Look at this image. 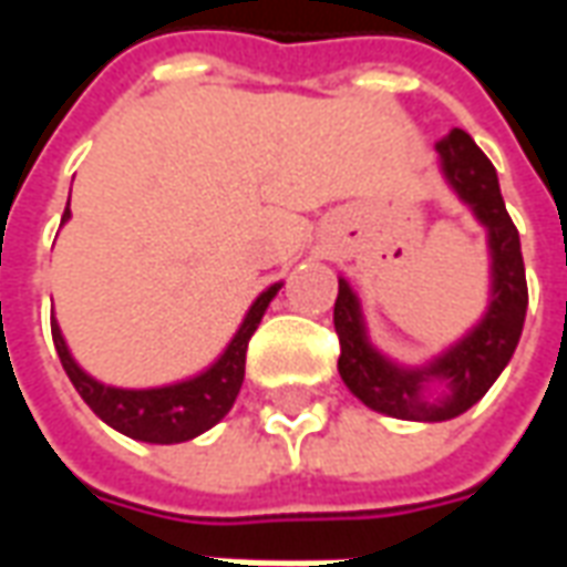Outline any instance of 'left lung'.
Here are the masks:
<instances>
[{"label": "left lung", "instance_id": "1", "mask_svg": "<svg viewBox=\"0 0 567 567\" xmlns=\"http://www.w3.org/2000/svg\"><path fill=\"white\" fill-rule=\"evenodd\" d=\"M434 148L452 190L474 209L480 224L488 230L492 300L483 321L427 368L410 370L392 364L370 346L361 303L346 279H340L333 303V328L340 337L337 368L349 392L377 413L416 422H446L462 416L492 389V382L498 380L501 370L507 368L516 352L528 307L519 230L507 215L495 166L464 130H452ZM427 381H443L447 392L440 399H427Z\"/></svg>", "mask_w": 567, "mask_h": 567}]
</instances>
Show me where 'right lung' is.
Instances as JSON below:
<instances>
[{
    "instance_id": "right-lung-1",
    "label": "right lung",
    "mask_w": 567,
    "mask_h": 567,
    "mask_svg": "<svg viewBox=\"0 0 567 567\" xmlns=\"http://www.w3.org/2000/svg\"><path fill=\"white\" fill-rule=\"evenodd\" d=\"M72 212L66 206L63 221ZM279 288L282 285H270L251 303L246 319L239 324V331L234 333V340L224 349V355L194 380L173 382V385H163V389H115V385H103V382L87 377L75 364V358L69 355L66 340L60 333V324L51 319L56 355H60V364H63L66 377L75 385V392L84 398V404L91 406L105 425H112L115 431L133 440H145V443H185V440L209 431L215 422H221L230 413L236 394L243 389V377H246L248 340H251V333L258 331L260 319H264V312H267Z\"/></svg>"
}]
</instances>
